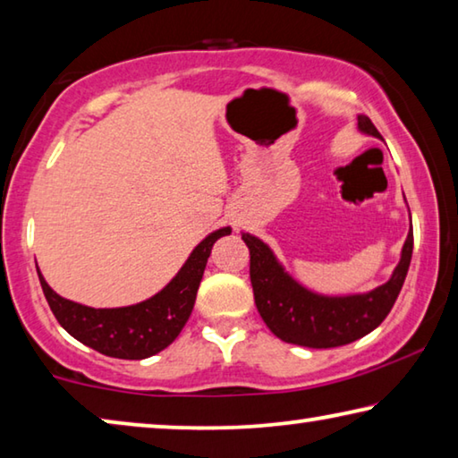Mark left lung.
<instances>
[{
    "mask_svg": "<svg viewBox=\"0 0 458 458\" xmlns=\"http://www.w3.org/2000/svg\"><path fill=\"white\" fill-rule=\"evenodd\" d=\"M357 120L360 132L379 138L367 115H359ZM242 241L250 250V283L260 318L283 343L308 348L343 346L373 332L386 320L402 292L413 250L410 228L402 259L387 283L367 293L332 297L300 285L257 236L242 232Z\"/></svg>",
    "mask_w": 458,
    "mask_h": 458,
    "instance_id": "left-lung-1",
    "label": "left lung"
}]
</instances>
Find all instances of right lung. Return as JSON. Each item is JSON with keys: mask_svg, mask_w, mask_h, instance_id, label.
<instances>
[{"mask_svg": "<svg viewBox=\"0 0 458 458\" xmlns=\"http://www.w3.org/2000/svg\"><path fill=\"white\" fill-rule=\"evenodd\" d=\"M220 228L195 246L181 271L150 300L126 308H89L64 300L48 287L38 267V279L50 310L72 338L106 357L140 360L161 352L183 330L198 295L203 268L217 238L230 234Z\"/></svg>", "mask_w": 458, "mask_h": 458, "instance_id": "right-lung-1", "label": "right lung"}]
</instances>
